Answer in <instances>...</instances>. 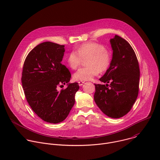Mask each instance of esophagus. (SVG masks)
<instances>
[{"label": "esophagus", "instance_id": "obj_1", "mask_svg": "<svg viewBox=\"0 0 160 160\" xmlns=\"http://www.w3.org/2000/svg\"><path fill=\"white\" fill-rule=\"evenodd\" d=\"M78 83V85H79L80 86H82V85H83V84L85 83V82H83V81H79Z\"/></svg>", "mask_w": 160, "mask_h": 160}]
</instances>
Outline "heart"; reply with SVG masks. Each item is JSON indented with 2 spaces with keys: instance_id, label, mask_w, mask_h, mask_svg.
<instances>
[{
  "instance_id": "b5f03b06",
  "label": "heart",
  "mask_w": 160,
  "mask_h": 160,
  "mask_svg": "<svg viewBox=\"0 0 160 160\" xmlns=\"http://www.w3.org/2000/svg\"><path fill=\"white\" fill-rule=\"evenodd\" d=\"M85 60L86 67L78 69L73 75V78L77 81L92 80L98 76L100 71H107L111 64V54L103 45L90 42L84 43L80 47L68 53L66 62L72 69L76 70Z\"/></svg>"
}]
</instances>
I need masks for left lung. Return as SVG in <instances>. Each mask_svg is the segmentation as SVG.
<instances>
[{
  "label": "left lung",
  "instance_id": "8db88e82",
  "mask_svg": "<svg viewBox=\"0 0 160 160\" xmlns=\"http://www.w3.org/2000/svg\"><path fill=\"white\" fill-rule=\"evenodd\" d=\"M110 43L111 64L99 79L107 84H94V98L106 115L119 118L130 111L138 96L140 70L136 54L126 40L116 35Z\"/></svg>",
  "mask_w": 160,
  "mask_h": 160
}]
</instances>
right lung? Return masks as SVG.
I'll use <instances>...</instances> for the list:
<instances>
[{"label":"right lung","mask_w":160,"mask_h":160,"mask_svg":"<svg viewBox=\"0 0 160 160\" xmlns=\"http://www.w3.org/2000/svg\"><path fill=\"white\" fill-rule=\"evenodd\" d=\"M64 45L51 42L38 44L27 56L21 83L27 102L43 121L58 123L66 119L75 104L78 83H68L72 75L61 64Z\"/></svg>","instance_id":"right-lung-1"}]
</instances>
